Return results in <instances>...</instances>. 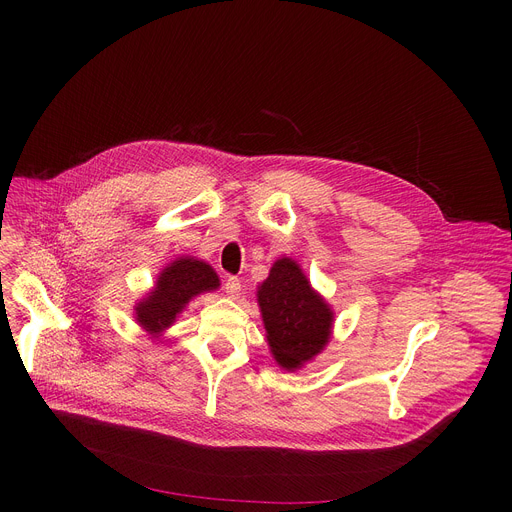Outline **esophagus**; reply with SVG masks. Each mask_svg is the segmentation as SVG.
<instances>
[{"mask_svg": "<svg viewBox=\"0 0 512 512\" xmlns=\"http://www.w3.org/2000/svg\"><path fill=\"white\" fill-rule=\"evenodd\" d=\"M225 291H227V296H231V298L239 296V291H241V279L235 277V275H231V277L225 281Z\"/></svg>", "mask_w": 512, "mask_h": 512, "instance_id": "obj_1", "label": "esophagus"}]
</instances>
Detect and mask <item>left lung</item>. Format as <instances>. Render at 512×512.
Masks as SVG:
<instances>
[{"label": "left lung", "instance_id": "left-lung-1", "mask_svg": "<svg viewBox=\"0 0 512 512\" xmlns=\"http://www.w3.org/2000/svg\"><path fill=\"white\" fill-rule=\"evenodd\" d=\"M257 298L267 342L283 369H298L326 346L332 312L328 304L314 294L296 261L287 257L275 261L269 277L257 291Z\"/></svg>", "mask_w": 512, "mask_h": 512}]
</instances>
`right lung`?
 Instances as JSON below:
<instances>
[{
  "mask_svg": "<svg viewBox=\"0 0 512 512\" xmlns=\"http://www.w3.org/2000/svg\"><path fill=\"white\" fill-rule=\"evenodd\" d=\"M218 285L221 283L216 273L204 261L188 257L178 259L160 273L152 296L137 304V322L150 334H160L194 296L216 289Z\"/></svg>",
  "mask_w": 512,
  "mask_h": 512,
  "instance_id": "add662e5",
  "label": "right lung"
}]
</instances>
